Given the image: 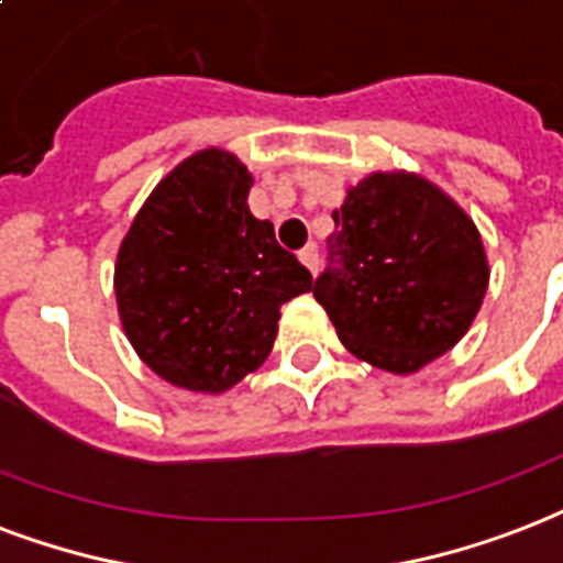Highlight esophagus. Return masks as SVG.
I'll return each mask as SVG.
<instances>
[{"label": "esophagus", "instance_id": "obj_1", "mask_svg": "<svg viewBox=\"0 0 563 563\" xmlns=\"http://www.w3.org/2000/svg\"><path fill=\"white\" fill-rule=\"evenodd\" d=\"M299 261H302L305 267L311 269V273H317V267H320V255H317V246H305L302 252H299Z\"/></svg>", "mask_w": 563, "mask_h": 563}]
</instances>
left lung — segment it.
<instances>
[{
	"label": "left lung",
	"instance_id": "8db88e82",
	"mask_svg": "<svg viewBox=\"0 0 563 563\" xmlns=\"http://www.w3.org/2000/svg\"><path fill=\"white\" fill-rule=\"evenodd\" d=\"M331 264L313 282L355 358L411 376L464 338L485 302L490 267L476 222L408 169L369 173L334 208Z\"/></svg>",
	"mask_w": 563,
	"mask_h": 563
}]
</instances>
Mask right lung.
Returning a JSON list of instances; mask_svg holds the SVG:
<instances>
[{"label": "right lung", "instance_id": "add662e5", "mask_svg": "<svg viewBox=\"0 0 563 563\" xmlns=\"http://www.w3.org/2000/svg\"><path fill=\"white\" fill-rule=\"evenodd\" d=\"M252 173L217 146L161 178L114 264L117 311L146 367L194 394H225L267 361L282 305L311 273L250 211Z\"/></svg>", "mask_w": 563, "mask_h": 563}]
</instances>
